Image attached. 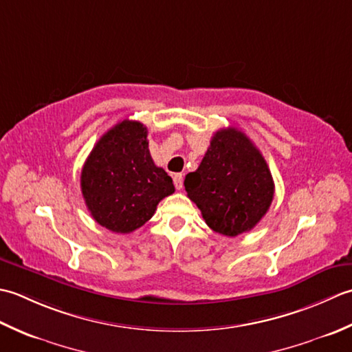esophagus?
<instances>
[{
    "label": "esophagus",
    "mask_w": 352,
    "mask_h": 352,
    "mask_svg": "<svg viewBox=\"0 0 352 352\" xmlns=\"http://www.w3.org/2000/svg\"><path fill=\"white\" fill-rule=\"evenodd\" d=\"M173 182H175L176 190H182V186H184V175H181V173L175 175L173 176Z\"/></svg>",
    "instance_id": "1"
}]
</instances>
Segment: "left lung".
Segmentation results:
<instances>
[{
	"mask_svg": "<svg viewBox=\"0 0 352 352\" xmlns=\"http://www.w3.org/2000/svg\"><path fill=\"white\" fill-rule=\"evenodd\" d=\"M185 191L212 231L248 232L274 200L272 173L254 142L235 127L214 133L202 162L185 176Z\"/></svg>",
	"mask_w": 352,
	"mask_h": 352,
	"instance_id": "obj_1",
	"label": "left lung"
}]
</instances>
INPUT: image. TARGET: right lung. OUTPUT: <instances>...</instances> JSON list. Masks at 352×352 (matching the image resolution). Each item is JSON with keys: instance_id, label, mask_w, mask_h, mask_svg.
Returning a JSON list of instances; mask_svg holds the SVG:
<instances>
[{"instance_id": "add662e5", "label": "right lung", "mask_w": 352, "mask_h": 352, "mask_svg": "<svg viewBox=\"0 0 352 352\" xmlns=\"http://www.w3.org/2000/svg\"><path fill=\"white\" fill-rule=\"evenodd\" d=\"M80 186L91 216L117 234L141 228L175 192L171 177L150 156L146 126L132 120L120 121L97 141L82 168Z\"/></svg>"}]
</instances>
